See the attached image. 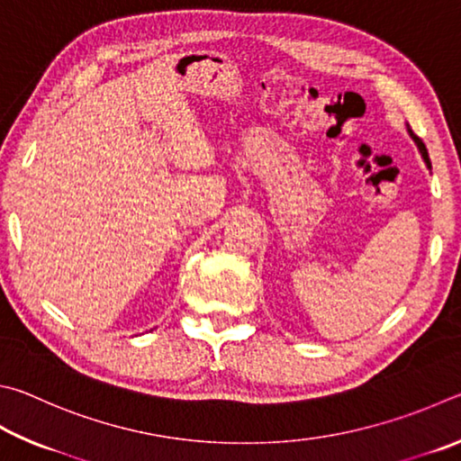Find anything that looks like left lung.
I'll return each mask as SVG.
<instances>
[{
	"label": "left lung",
	"instance_id": "left-lung-1",
	"mask_svg": "<svg viewBox=\"0 0 461 461\" xmlns=\"http://www.w3.org/2000/svg\"><path fill=\"white\" fill-rule=\"evenodd\" d=\"M407 131H409V135H411V140L415 141V145H417V149H419V153H421V158H423V161H425V166L431 169V161H429V153H427V148H425V143L419 140V137L411 131V127L407 125Z\"/></svg>",
	"mask_w": 461,
	"mask_h": 461
}]
</instances>
